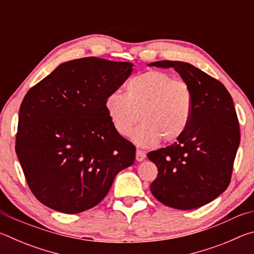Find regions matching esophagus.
<instances>
[{
    "label": "esophagus",
    "instance_id": "obj_1",
    "mask_svg": "<svg viewBox=\"0 0 254 254\" xmlns=\"http://www.w3.org/2000/svg\"><path fill=\"white\" fill-rule=\"evenodd\" d=\"M144 158H145V152L144 151H142V150H136V154H135V159H136V161H142V160H144Z\"/></svg>",
    "mask_w": 254,
    "mask_h": 254
}]
</instances>
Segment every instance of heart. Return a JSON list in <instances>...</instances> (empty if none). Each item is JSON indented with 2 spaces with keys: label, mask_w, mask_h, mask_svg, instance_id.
<instances>
[{
  "label": "heart",
  "mask_w": 254,
  "mask_h": 254,
  "mask_svg": "<svg viewBox=\"0 0 254 254\" xmlns=\"http://www.w3.org/2000/svg\"><path fill=\"white\" fill-rule=\"evenodd\" d=\"M104 107L112 127L122 136L130 133L139 112L142 123L131 132L130 139L139 147L150 148L161 139L171 142L184 134L191 118L192 96L184 81L149 70L128 79L126 94H109Z\"/></svg>",
  "instance_id": "obj_1"
}]
</instances>
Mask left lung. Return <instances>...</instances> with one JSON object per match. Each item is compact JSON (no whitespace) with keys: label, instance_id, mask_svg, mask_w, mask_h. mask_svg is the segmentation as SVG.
I'll return each mask as SVG.
<instances>
[{"label":"left lung","instance_id":"8db88e82","mask_svg":"<svg viewBox=\"0 0 254 254\" xmlns=\"http://www.w3.org/2000/svg\"><path fill=\"white\" fill-rule=\"evenodd\" d=\"M174 68L192 96L191 118L177 142L148 153L158 168L152 195L169 207L194 209L217 198L231 182L240 144L233 100L221 81L184 62L148 64Z\"/></svg>","mask_w":254,"mask_h":254}]
</instances>
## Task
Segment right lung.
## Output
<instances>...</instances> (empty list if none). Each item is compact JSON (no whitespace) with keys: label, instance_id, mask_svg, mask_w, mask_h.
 Instances as JSON below:
<instances>
[{"label":"right lung","instance_id":"add662e5","mask_svg":"<svg viewBox=\"0 0 254 254\" xmlns=\"http://www.w3.org/2000/svg\"><path fill=\"white\" fill-rule=\"evenodd\" d=\"M132 67L97 57L69 60L24 96L15 152L40 203L66 214L84 212L133 165L135 147L114 130L104 107Z\"/></svg>","mask_w":254,"mask_h":254}]
</instances>
